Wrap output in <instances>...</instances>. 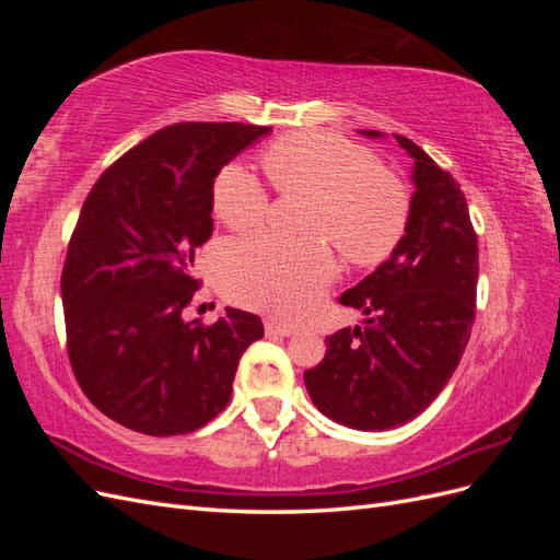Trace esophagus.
<instances>
[{
	"mask_svg": "<svg viewBox=\"0 0 560 560\" xmlns=\"http://www.w3.org/2000/svg\"><path fill=\"white\" fill-rule=\"evenodd\" d=\"M292 334H294V327L290 325H280V322H273V319L266 322V336H292Z\"/></svg>",
	"mask_w": 560,
	"mask_h": 560,
	"instance_id": "1",
	"label": "esophagus"
}]
</instances>
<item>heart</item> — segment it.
<instances>
[{
    "label": "heart",
    "instance_id": "b5f03b06",
    "mask_svg": "<svg viewBox=\"0 0 560 560\" xmlns=\"http://www.w3.org/2000/svg\"><path fill=\"white\" fill-rule=\"evenodd\" d=\"M266 173L282 194L313 198L308 231L327 233L343 257L381 261L401 238L409 198L360 144L334 132H296L270 144ZM268 206L264 184L245 165L231 163L214 182V212L235 231L257 226ZM336 273L325 243H287L254 235L226 249L222 282L243 306L296 319L306 313Z\"/></svg>",
    "mask_w": 560,
    "mask_h": 560
}]
</instances>
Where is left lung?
Returning <instances> with one entry per match:
<instances>
[{"label":"left lung","instance_id":"left-lung-1","mask_svg":"<svg viewBox=\"0 0 560 560\" xmlns=\"http://www.w3.org/2000/svg\"><path fill=\"white\" fill-rule=\"evenodd\" d=\"M395 140L413 161L404 235L341 296L362 311V325L327 336L325 360L303 374L319 413L362 432L399 428L428 409L460 364L477 308L479 247L460 184L409 138Z\"/></svg>","mask_w":560,"mask_h":560}]
</instances>
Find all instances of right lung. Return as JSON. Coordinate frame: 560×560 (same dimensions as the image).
<instances>
[{
    "label": "right lung",
    "instance_id": "add662e5",
    "mask_svg": "<svg viewBox=\"0 0 560 560\" xmlns=\"http://www.w3.org/2000/svg\"><path fill=\"white\" fill-rule=\"evenodd\" d=\"M273 128L177 124L103 173L83 202L60 280L74 376L107 418L173 436L226 409L235 369L264 336L257 315L226 308L186 319L196 249L212 235L214 177Z\"/></svg>",
    "mask_w": 560,
    "mask_h": 560
}]
</instances>
